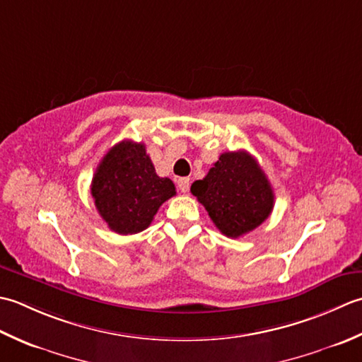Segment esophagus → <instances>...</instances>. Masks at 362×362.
Instances as JSON below:
<instances>
[{"instance_id":"34e87169","label":"esophagus","mask_w":362,"mask_h":362,"mask_svg":"<svg viewBox=\"0 0 362 362\" xmlns=\"http://www.w3.org/2000/svg\"><path fill=\"white\" fill-rule=\"evenodd\" d=\"M189 186H190L189 178H180L178 180V189L182 192V194H187Z\"/></svg>"}]
</instances>
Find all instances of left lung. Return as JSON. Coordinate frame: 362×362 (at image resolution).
I'll use <instances>...</instances> for the list:
<instances>
[{"instance_id":"1","label":"left lung","mask_w":362,"mask_h":362,"mask_svg":"<svg viewBox=\"0 0 362 362\" xmlns=\"http://www.w3.org/2000/svg\"><path fill=\"white\" fill-rule=\"evenodd\" d=\"M220 233L228 238L253 231L274 209V189L256 159L247 151L220 154L203 180L192 184Z\"/></svg>"}]
</instances>
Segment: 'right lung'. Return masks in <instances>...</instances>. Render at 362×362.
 I'll return each instance as SVG.
<instances>
[{
  "mask_svg": "<svg viewBox=\"0 0 362 362\" xmlns=\"http://www.w3.org/2000/svg\"><path fill=\"white\" fill-rule=\"evenodd\" d=\"M98 214L114 233L136 234L153 222L160 204L176 195L172 180L158 176L144 144L114 145L92 180Z\"/></svg>",
  "mask_w": 362,
  "mask_h": 362,
  "instance_id": "add662e5",
  "label": "right lung"
}]
</instances>
